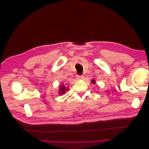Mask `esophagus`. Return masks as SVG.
I'll return each instance as SVG.
<instances>
[{"mask_svg": "<svg viewBox=\"0 0 149 149\" xmlns=\"http://www.w3.org/2000/svg\"><path fill=\"white\" fill-rule=\"evenodd\" d=\"M83 78H84L83 76H79V75L76 76V78H77L78 79H83Z\"/></svg>", "mask_w": 149, "mask_h": 149, "instance_id": "34e87169", "label": "esophagus"}]
</instances>
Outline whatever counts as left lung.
Returning a JSON list of instances; mask_svg holds the SVG:
<instances>
[{
  "mask_svg": "<svg viewBox=\"0 0 149 149\" xmlns=\"http://www.w3.org/2000/svg\"><path fill=\"white\" fill-rule=\"evenodd\" d=\"M91 82H92L93 84H95V83H96V81L94 80V79H93V80L91 81Z\"/></svg>",
  "mask_w": 149,
  "mask_h": 149,
  "instance_id": "8db88e82",
  "label": "left lung"
}]
</instances>
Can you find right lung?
<instances>
[{
  "label": "right lung",
  "mask_w": 149,
  "mask_h": 149,
  "mask_svg": "<svg viewBox=\"0 0 149 149\" xmlns=\"http://www.w3.org/2000/svg\"><path fill=\"white\" fill-rule=\"evenodd\" d=\"M68 90V87L66 86V85H65L63 83H61V84L59 85V91H58V94L60 95H62L63 94H65Z\"/></svg>",
  "instance_id": "1"
}]
</instances>
